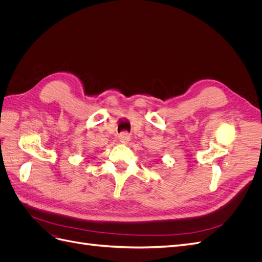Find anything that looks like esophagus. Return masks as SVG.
Segmentation results:
<instances>
[{
  "label": "esophagus",
  "mask_w": 262,
  "mask_h": 262,
  "mask_svg": "<svg viewBox=\"0 0 262 262\" xmlns=\"http://www.w3.org/2000/svg\"><path fill=\"white\" fill-rule=\"evenodd\" d=\"M119 141L121 142V143H128V142L130 141V139H131V137H130V134H129V132H126V131H123V132H121L120 134H119Z\"/></svg>",
  "instance_id": "1"
}]
</instances>
